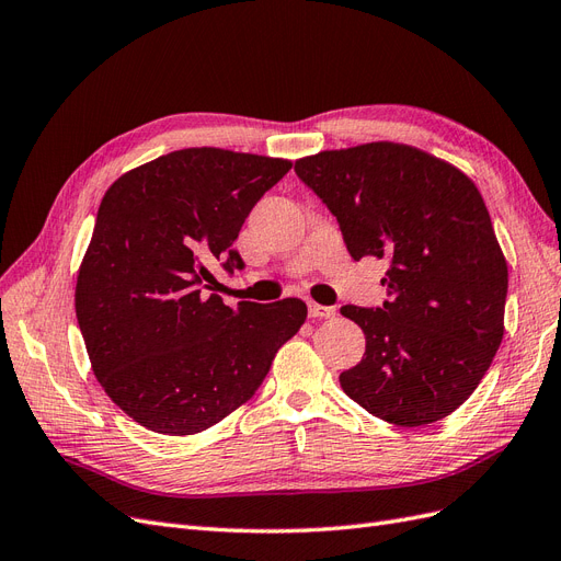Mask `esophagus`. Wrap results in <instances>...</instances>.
<instances>
[{
    "instance_id": "esophagus-1",
    "label": "esophagus",
    "mask_w": 561,
    "mask_h": 561,
    "mask_svg": "<svg viewBox=\"0 0 561 561\" xmlns=\"http://www.w3.org/2000/svg\"><path fill=\"white\" fill-rule=\"evenodd\" d=\"M334 313H336L334 307H322V304H316V301L309 304V316L311 318H332Z\"/></svg>"
}]
</instances>
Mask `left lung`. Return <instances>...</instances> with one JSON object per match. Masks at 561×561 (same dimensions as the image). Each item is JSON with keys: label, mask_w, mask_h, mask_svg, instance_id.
<instances>
[{"label": "left lung", "mask_w": 561, "mask_h": 561, "mask_svg": "<svg viewBox=\"0 0 561 561\" xmlns=\"http://www.w3.org/2000/svg\"><path fill=\"white\" fill-rule=\"evenodd\" d=\"M325 203L353 260H388L383 307L346 304L365 332L344 393L404 428L461 407L503 339L507 264L484 201L461 171L426 151L369 142L295 163Z\"/></svg>", "instance_id": "8db88e82"}]
</instances>
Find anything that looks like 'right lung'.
<instances>
[{
  "label": "right lung",
  "instance_id": "1",
  "mask_svg": "<svg viewBox=\"0 0 561 561\" xmlns=\"http://www.w3.org/2000/svg\"><path fill=\"white\" fill-rule=\"evenodd\" d=\"M293 163L180 149L118 178L100 203L77 278V320L116 407L161 435H194L248 402L307 320L301 299L215 295L213 266L243 268L233 241Z\"/></svg>",
  "mask_w": 561,
  "mask_h": 561
}]
</instances>
